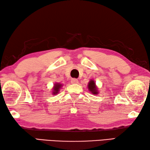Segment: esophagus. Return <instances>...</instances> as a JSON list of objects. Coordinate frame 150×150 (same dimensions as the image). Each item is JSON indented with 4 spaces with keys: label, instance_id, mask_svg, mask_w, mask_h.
Masks as SVG:
<instances>
[{
    "label": "esophagus",
    "instance_id": "34e87169",
    "mask_svg": "<svg viewBox=\"0 0 150 150\" xmlns=\"http://www.w3.org/2000/svg\"><path fill=\"white\" fill-rule=\"evenodd\" d=\"M71 81V83H73V84H76L78 83V80L76 78H72Z\"/></svg>",
    "mask_w": 150,
    "mask_h": 150
}]
</instances>
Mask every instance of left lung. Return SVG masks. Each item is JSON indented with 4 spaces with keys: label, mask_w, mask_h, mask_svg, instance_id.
<instances>
[{
    "label": "left lung",
    "mask_w": 150,
    "mask_h": 150,
    "mask_svg": "<svg viewBox=\"0 0 150 150\" xmlns=\"http://www.w3.org/2000/svg\"><path fill=\"white\" fill-rule=\"evenodd\" d=\"M88 88L91 92L93 93L94 94H96L98 93L97 88H96V87L95 85V83H94V81H93V80L90 81L89 83H88Z\"/></svg>",
    "instance_id": "8db88e82"
}]
</instances>
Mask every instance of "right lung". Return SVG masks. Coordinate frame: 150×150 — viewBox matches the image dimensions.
Here are the masks:
<instances>
[{"mask_svg":"<svg viewBox=\"0 0 150 150\" xmlns=\"http://www.w3.org/2000/svg\"><path fill=\"white\" fill-rule=\"evenodd\" d=\"M61 87H62V85H61V84H59V83L55 84V86H54V92L53 93L54 94H57L58 93V91L59 90V88H60Z\"/></svg>","mask_w":150,"mask_h":150,"instance_id":"1","label":"right lung"}]
</instances>
